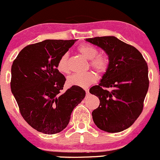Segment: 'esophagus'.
I'll return each instance as SVG.
<instances>
[{"label": "esophagus", "mask_w": 160, "mask_h": 160, "mask_svg": "<svg viewBox=\"0 0 160 160\" xmlns=\"http://www.w3.org/2000/svg\"><path fill=\"white\" fill-rule=\"evenodd\" d=\"M85 92H86V94H88V88H85Z\"/></svg>", "instance_id": "esophagus-1"}]
</instances>
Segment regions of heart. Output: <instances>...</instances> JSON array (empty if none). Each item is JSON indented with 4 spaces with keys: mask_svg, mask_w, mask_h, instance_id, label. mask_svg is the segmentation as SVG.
Listing matches in <instances>:
<instances>
[{
    "mask_svg": "<svg viewBox=\"0 0 160 160\" xmlns=\"http://www.w3.org/2000/svg\"><path fill=\"white\" fill-rule=\"evenodd\" d=\"M78 52H80L84 57L89 59V65L92 68L95 69L98 74L103 75L106 73L109 68V58L104 54L98 55V51L94 46L88 44H81L78 48ZM57 69L58 72L63 74H68L70 68L68 65V54H63L57 63ZM96 80V76L94 72L88 71L85 73L74 74L67 79L68 85L70 86H78L82 88H86Z\"/></svg>",
    "mask_w": 160,
    "mask_h": 160,
    "instance_id": "obj_1",
    "label": "heart"
}]
</instances>
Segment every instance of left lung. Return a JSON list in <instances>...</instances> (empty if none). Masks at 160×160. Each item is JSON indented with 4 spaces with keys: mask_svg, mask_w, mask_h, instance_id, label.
I'll return each instance as SVG.
<instances>
[{
    "mask_svg": "<svg viewBox=\"0 0 160 160\" xmlns=\"http://www.w3.org/2000/svg\"><path fill=\"white\" fill-rule=\"evenodd\" d=\"M86 41L102 48L110 61L98 85L89 89L100 101L92 113L93 121L103 131L122 132L130 127L142 112L149 84L147 63L134 46L113 36Z\"/></svg>",
    "mask_w": 160,
    "mask_h": 160,
    "instance_id": "8db88e82",
    "label": "left lung"
}]
</instances>
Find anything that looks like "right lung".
Returning a JSON list of instances; mask_svg holds the SVG:
<instances>
[{"instance_id":"1","label":"right lung","mask_w":160,"mask_h":160,"mask_svg":"<svg viewBox=\"0 0 160 160\" xmlns=\"http://www.w3.org/2000/svg\"><path fill=\"white\" fill-rule=\"evenodd\" d=\"M76 40H45L24 47L11 66V88L24 119L44 134L60 132L85 96L72 86L62 93L66 81L57 69L59 58Z\"/></svg>"}]
</instances>
